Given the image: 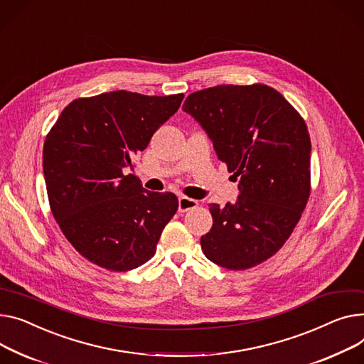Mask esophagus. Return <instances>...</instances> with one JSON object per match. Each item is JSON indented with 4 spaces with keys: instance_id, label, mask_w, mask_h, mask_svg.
<instances>
[{
    "instance_id": "1",
    "label": "esophagus",
    "mask_w": 364,
    "mask_h": 364,
    "mask_svg": "<svg viewBox=\"0 0 364 364\" xmlns=\"http://www.w3.org/2000/svg\"><path fill=\"white\" fill-rule=\"evenodd\" d=\"M198 200L195 199H190V198H186V196H181L178 198V212H187V210H191L198 208Z\"/></svg>"
}]
</instances>
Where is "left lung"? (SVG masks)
I'll return each instance as SVG.
<instances>
[{
    "mask_svg": "<svg viewBox=\"0 0 364 364\" xmlns=\"http://www.w3.org/2000/svg\"><path fill=\"white\" fill-rule=\"evenodd\" d=\"M183 111L208 133L238 180L235 203H212L205 256L243 271L274 256L291 235L310 196V136L304 119L266 85H220L187 96Z\"/></svg>",
    "mask_w": 364,
    "mask_h": 364,
    "instance_id": "8db88e82",
    "label": "left lung"
}]
</instances>
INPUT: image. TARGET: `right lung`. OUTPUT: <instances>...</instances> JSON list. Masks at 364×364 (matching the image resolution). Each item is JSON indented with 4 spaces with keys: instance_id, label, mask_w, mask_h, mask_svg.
<instances>
[{
    "instance_id": "obj_1",
    "label": "right lung",
    "mask_w": 364,
    "mask_h": 364,
    "mask_svg": "<svg viewBox=\"0 0 364 364\" xmlns=\"http://www.w3.org/2000/svg\"><path fill=\"white\" fill-rule=\"evenodd\" d=\"M183 98L127 90L79 98L63 109L45 139L43 176L53 215L71 246L101 268L126 272L148 262L177 212L174 193L144 190L123 169L146 149Z\"/></svg>"
}]
</instances>
